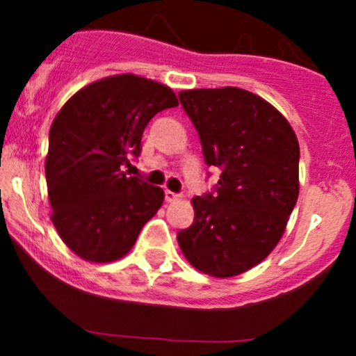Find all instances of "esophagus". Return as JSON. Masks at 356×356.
I'll list each match as a JSON object with an SVG mask.
<instances>
[{
  "instance_id": "34e87169",
  "label": "esophagus",
  "mask_w": 356,
  "mask_h": 356,
  "mask_svg": "<svg viewBox=\"0 0 356 356\" xmlns=\"http://www.w3.org/2000/svg\"><path fill=\"white\" fill-rule=\"evenodd\" d=\"M181 198H182V196L177 195V193L170 191V189H165V200H167V201H177Z\"/></svg>"
}]
</instances>
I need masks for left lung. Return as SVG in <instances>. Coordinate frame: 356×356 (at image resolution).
Wrapping results in <instances>:
<instances>
[{
    "mask_svg": "<svg viewBox=\"0 0 356 356\" xmlns=\"http://www.w3.org/2000/svg\"><path fill=\"white\" fill-rule=\"evenodd\" d=\"M179 98L204 161L222 170L215 193L193 198L195 222L179 231V246L200 272L234 277L284 234L300 193V145L284 115L245 89H189Z\"/></svg>",
    "mask_w": 356,
    "mask_h": 356,
    "instance_id": "8db88e82",
    "label": "left lung"
}]
</instances>
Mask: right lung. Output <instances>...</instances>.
Instances as JSON below:
<instances>
[{"label":"right lung","instance_id":"obj_1","mask_svg":"<svg viewBox=\"0 0 356 356\" xmlns=\"http://www.w3.org/2000/svg\"><path fill=\"white\" fill-rule=\"evenodd\" d=\"M179 102L174 91L134 74L105 77L75 92L49 129L46 184L51 220L82 260L125 257L163 203V189L129 175L148 122Z\"/></svg>","mask_w":356,"mask_h":356}]
</instances>
